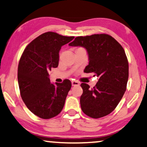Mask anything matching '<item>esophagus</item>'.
Listing matches in <instances>:
<instances>
[{"mask_svg": "<svg viewBox=\"0 0 147 147\" xmlns=\"http://www.w3.org/2000/svg\"><path fill=\"white\" fill-rule=\"evenodd\" d=\"M72 86H79V83L78 81H72Z\"/></svg>", "mask_w": 147, "mask_h": 147, "instance_id": "34e87169", "label": "esophagus"}]
</instances>
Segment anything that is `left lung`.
Listing matches in <instances>:
<instances>
[{"label": "left lung", "instance_id": "obj_1", "mask_svg": "<svg viewBox=\"0 0 147 147\" xmlns=\"http://www.w3.org/2000/svg\"><path fill=\"white\" fill-rule=\"evenodd\" d=\"M69 46L86 49L89 62L84 72H93L99 77L91 89L87 84L81 83L82 111L93 118L109 114L122 99L128 79V62L122 46L104 34L77 37Z\"/></svg>", "mask_w": 147, "mask_h": 147}]
</instances>
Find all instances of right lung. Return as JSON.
Instances as JSON below:
<instances>
[{"label":"right lung","mask_w":147,"mask_h":147,"mask_svg":"<svg viewBox=\"0 0 147 147\" xmlns=\"http://www.w3.org/2000/svg\"><path fill=\"white\" fill-rule=\"evenodd\" d=\"M74 38L44 33L26 47L19 60L17 78L21 98L27 108L41 118H54L63 109L71 82L66 79L54 85L48 72L58 66L61 47Z\"/></svg>","instance_id":"obj_1"}]
</instances>
